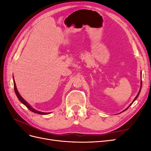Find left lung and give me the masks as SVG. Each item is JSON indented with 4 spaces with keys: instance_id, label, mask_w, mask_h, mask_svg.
I'll return each instance as SVG.
<instances>
[{
    "instance_id": "obj_1",
    "label": "left lung",
    "mask_w": 151,
    "mask_h": 151,
    "mask_svg": "<svg viewBox=\"0 0 151 151\" xmlns=\"http://www.w3.org/2000/svg\"><path fill=\"white\" fill-rule=\"evenodd\" d=\"M141 76H142V72H141ZM141 88H142V81H140V90H139V93H138L137 95V96H136V97H135V98H134V99L133 100V101H132V102L131 103V104H130L129 105V106H128V107H127V108H126L125 109H124V110H123V111H122L121 113H122V112H123V111H125V110H127V109L128 108H129V107H130V106H131V104H132V103H134V101H135V100L137 99V98H138V96H139V94H140V91H141Z\"/></svg>"
}]
</instances>
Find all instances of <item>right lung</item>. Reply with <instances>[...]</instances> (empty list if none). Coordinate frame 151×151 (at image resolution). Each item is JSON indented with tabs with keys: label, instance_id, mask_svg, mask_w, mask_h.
Wrapping results in <instances>:
<instances>
[{
	"label": "right lung",
	"instance_id": "add662e5",
	"mask_svg": "<svg viewBox=\"0 0 151 151\" xmlns=\"http://www.w3.org/2000/svg\"><path fill=\"white\" fill-rule=\"evenodd\" d=\"M13 81H14V91H15V93H16V94L17 96V98L19 99V101L23 104H24L25 106L28 108L30 111H31L33 113H37V114H40V115H48V114H50V113H45V112H42V111H39L38 110H36V109H34L33 107L31 106V105L28 103V102L26 101L25 100L22 98V97L20 95V94L19 93V92H18V91L17 89V88H16V83H15V81H14V76H13Z\"/></svg>",
	"mask_w": 151,
	"mask_h": 151
}]
</instances>
